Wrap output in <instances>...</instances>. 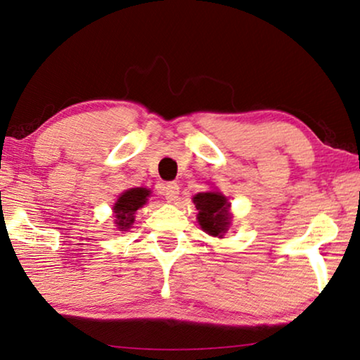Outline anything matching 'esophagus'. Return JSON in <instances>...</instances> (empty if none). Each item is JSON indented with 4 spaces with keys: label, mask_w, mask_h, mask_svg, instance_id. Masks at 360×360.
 Segmentation results:
<instances>
[{
    "label": "esophagus",
    "mask_w": 360,
    "mask_h": 360,
    "mask_svg": "<svg viewBox=\"0 0 360 360\" xmlns=\"http://www.w3.org/2000/svg\"><path fill=\"white\" fill-rule=\"evenodd\" d=\"M165 197L168 198L169 202L178 200V197H179V186L176 184V182H169V184H166V187H165Z\"/></svg>",
    "instance_id": "1"
}]
</instances>
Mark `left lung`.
Returning a JSON list of instances; mask_svg holds the SVG:
<instances>
[{"instance_id": "8db88e82", "label": "left lung", "mask_w": 360, "mask_h": 360, "mask_svg": "<svg viewBox=\"0 0 360 360\" xmlns=\"http://www.w3.org/2000/svg\"><path fill=\"white\" fill-rule=\"evenodd\" d=\"M192 202L198 210L197 219L203 231L214 238H223L231 224V214H229L231 203L228 202V198L221 192L210 191L194 195Z\"/></svg>"}]
</instances>
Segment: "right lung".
Returning <instances> with one entry per match:
<instances>
[{
	"instance_id": "obj_1",
	"label": "right lung",
	"mask_w": 360,
	"mask_h": 360,
	"mask_svg": "<svg viewBox=\"0 0 360 360\" xmlns=\"http://www.w3.org/2000/svg\"><path fill=\"white\" fill-rule=\"evenodd\" d=\"M148 197L150 191L146 187H132V189L122 192L116 200L115 207H112L116 218L115 224L120 231H127L132 226L134 219H136V212L146 205Z\"/></svg>"
}]
</instances>
